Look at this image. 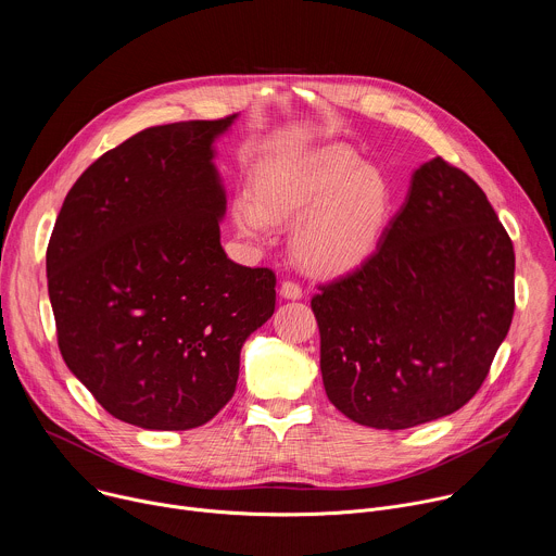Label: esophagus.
Listing matches in <instances>:
<instances>
[{"mask_svg": "<svg viewBox=\"0 0 556 556\" xmlns=\"http://www.w3.org/2000/svg\"><path fill=\"white\" fill-rule=\"evenodd\" d=\"M279 296H281V299H292V301H296V299L303 296V290H301V286L294 283V281H283V283L279 286Z\"/></svg>", "mask_w": 556, "mask_h": 556, "instance_id": "34e87169", "label": "esophagus"}]
</instances>
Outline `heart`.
<instances>
[{
    "instance_id": "b5f03b06",
    "label": "heart",
    "mask_w": 556,
    "mask_h": 556,
    "mask_svg": "<svg viewBox=\"0 0 556 556\" xmlns=\"http://www.w3.org/2000/svg\"><path fill=\"white\" fill-rule=\"evenodd\" d=\"M230 215L249 240L294 222L290 249L301 268L339 277L376 251L391 215V185L348 144L332 142L260 165L255 195L237 193Z\"/></svg>"
}]
</instances>
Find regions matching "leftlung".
<instances>
[{"label":"left lung","mask_w":556,"mask_h":556,"mask_svg":"<svg viewBox=\"0 0 556 556\" xmlns=\"http://www.w3.org/2000/svg\"><path fill=\"white\" fill-rule=\"evenodd\" d=\"M319 290L330 403L363 427L409 429L482 387L513 321L515 251L478 182L435 155L376 253Z\"/></svg>","instance_id":"1"}]
</instances>
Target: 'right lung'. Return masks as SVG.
I'll return each mask as SVG.
<instances>
[{
    "label": "right lung",
    "mask_w": 556,
    "mask_h": 556,
    "mask_svg": "<svg viewBox=\"0 0 556 556\" xmlns=\"http://www.w3.org/2000/svg\"><path fill=\"white\" fill-rule=\"evenodd\" d=\"M149 127L74 182L48 253L67 369L114 418L151 431L208 422L235 393L244 341L275 312V275L226 257L215 140L235 123Z\"/></svg>",
    "instance_id": "right-lung-1"
}]
</instances>
